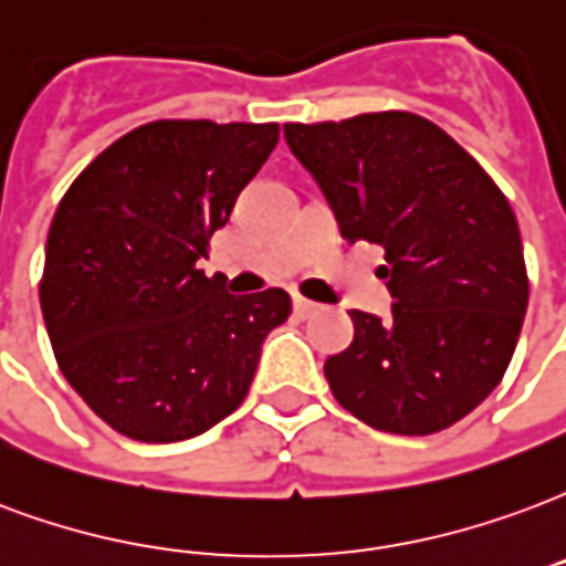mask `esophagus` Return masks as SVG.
<instances>
[{
    "mask_svg": "<svg viewBox=\"0 0 566 566\" xmlns=\"http://www.w3.org/2000/svg\"><path fill=\"white\" fill-rule=\"evenodd\" d=\"M317 308H321V305L312 303V300H305V296H294V312H296V315H300V317L315 315Z\"/></svg>",
    "mask_w": 566,
    "mask_h": 566,
    "instance_id": "obj_1",
    "label": "esophagus"
}]
</instances>
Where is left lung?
Instances as JSON below:
<instances>
[{
	"label": "left lung",
	"instance_id": "8db88e82",
	"mask_svg": "<svg viewBox=\"0 0 566 566\" xmlns=\"http://www.w3.org/2000/svg\"><path fill=\"white\" fill-rule=\"evenodd\" d=\"M284 140L347 242L387 251L392 317L350 312L354 342L324 363L336 401L378 432L434 434L501 384L528 308L510 200L474 155L417 113L287 123Z\"/></svg>",
	"mask_w": 566,
	"mask_h": 566
}]
</instances>
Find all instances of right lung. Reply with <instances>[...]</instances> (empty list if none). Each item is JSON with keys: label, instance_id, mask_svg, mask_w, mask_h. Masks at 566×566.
<instances>
[{"label": "right lung", "instance_id": "obj_1", "mask_svg": "<svg viewBox=\"0 0 566 566\" xmlns=\"http://www.w3.org/2000/svg\"><path fill=\"white\" fill-rule=\"evenodd\" d=\"M279 144L275 123L158 119L71 182L48 233L41 312L62 375L144 443L207 432L245 399L282 287L228 294L198 266Z\"/></svg>", "mask_w": 566, "mask_h": 566}]
</instances>
